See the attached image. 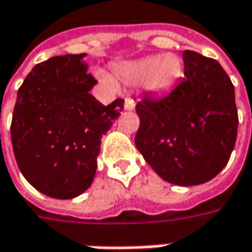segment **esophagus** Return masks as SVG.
Instances as JSON below:
<instances>
[{"mask_svg": "<svg viewBox=\"0 0 252 252\" xmlns=\"http://www.w3.org/2000/svg\"><path fill=\"white\" fill-rule=\"evenodd\" d=\"M125 109L126 110H133L134 109V102H133L130 97H126V100H125Z\"/></svg>", "mask_w": 252, "mask_h": 252, "instance_id": "obj_1", "label": "esophagus"}]
</instances>
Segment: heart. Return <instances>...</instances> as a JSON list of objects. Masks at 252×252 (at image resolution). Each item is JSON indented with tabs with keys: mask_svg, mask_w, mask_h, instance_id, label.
Returning a JSON list of instances; mask_svg holds the SVG:
<instances>
[{
	"mask_svg": "<svg viewBox=\"0 0 252 252\" xmlns=\"http://www.w3.org/2000/svg\"><path fill=\"white\" fill-rule=\"evenodd\" d=\"M182 61L174 54L152 55L133 61L123 62L115 68L118 79L126 83H139L145 81L146 89L153 94H164L170 91L182 76ZM112 85V79L103 78Z\"/></svg>",
	"mask_w": 252,
	"mask_h": 252,
	"instance_id": "1",
	"label": "heart"
}]
</instances>
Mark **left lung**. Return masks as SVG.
I'll return each mask as SVG.
<instances>
[{"mask_svg": "<svg viewBox=\"0 0 252 252\" xmlns=\"http://www.w3.org/2000/svg\"><path fill=\"white\" fill-rule=\"evenodd\" d=\"M183 61L184 78L169 94L137 102L134 143L163 180L197 186L227 166L238 113L234 85L216 59L184 51Z\"/></svg>", "mask_w": 252, "mask_h": 252, "instance_id": "left-lung-1", "label": "left lung"}]
</instances>
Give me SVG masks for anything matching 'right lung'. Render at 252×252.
Returning <instances> with one entry per match:
<instances>
[{"label": "right lung", "mask_w": 252, "mask_h": 252, "mask_svg": "<svg viewBox=\"0 0 252 252\" xmlns=\"http://www.w3.org/2000/svg\"><path fill=\"white\" fill-rule=\"evenodd\" d=\"M83 58L68 54L35 65L18 89L11 122L21 173L38 191L61 200L92 184L100 139L125 103L105 106L89 94L97 81Z\"/></svg>", "instance_id": "add662e5"}]
</instances>
